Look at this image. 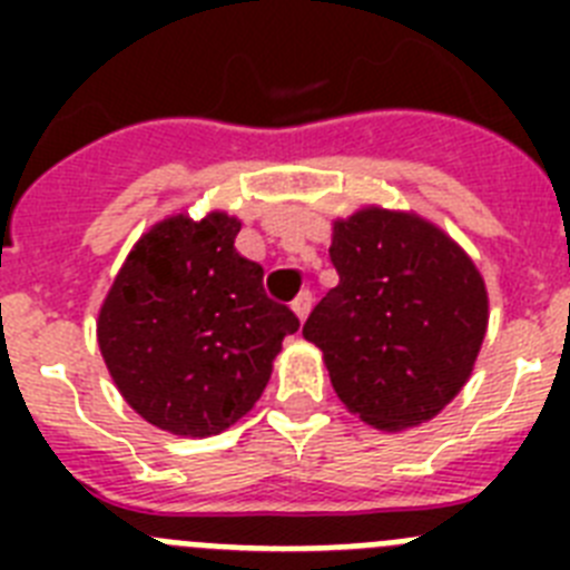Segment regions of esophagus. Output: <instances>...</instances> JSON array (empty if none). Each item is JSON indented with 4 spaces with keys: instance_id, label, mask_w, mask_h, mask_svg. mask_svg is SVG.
Segmentation results:
<instances>
[{
    "instance_id": "obj_1",
    "label": "esophagus",
    "mask_w": 570,
    "mask_h": 570,
    "mask_svg": "<svg viewBox=\"0 0 570 570\" xmlns=\"http://www.w3.org/2000/svg\"><path fill=\"white\" fill-rule=\"evenodd\" d=\"M311 305H314V296H311V291H302V294L291 302V311H294V314L305 322V316L311 314Z\"/></svg>"
}]
</instances>
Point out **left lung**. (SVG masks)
<instances>
[{
  "mask_svg": "<svg viewBox=\"0 0 570 570\" xmlns=\"http://www.w3.org/2000/svg\"><path fill=\"white\" fill-rule=\"evenodd\" d=\"M340 285L302 336L322 351L351 414L396 434L434 420L480 356L488 291L471 256L414 210L365 205L334 219Z\"/></svg>",
  "mask_w": 570,
  "mask_h": 570,
  "instance_id": "8db88e82",
  "label": "left lung"
}]
</instances>
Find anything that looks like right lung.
Here are the masks:
<instances>
[{"label":"right lung","mask_w":570,"mask_h":570,"mask_svg":"<svg viewBox=\"0 0 570 570\" xmlns=\"http://www.w3.org/2000/svg\"><path fill=\"white\" fill-rule=\"evenodd\" d=\"M225 210L150 225L116 274L97 342L122 400L174 436H210L248 414L274 371L294 311L268 299L262 268L236 254Z\"/></svg>","instance_id":"add662e5"}]
</instances>
